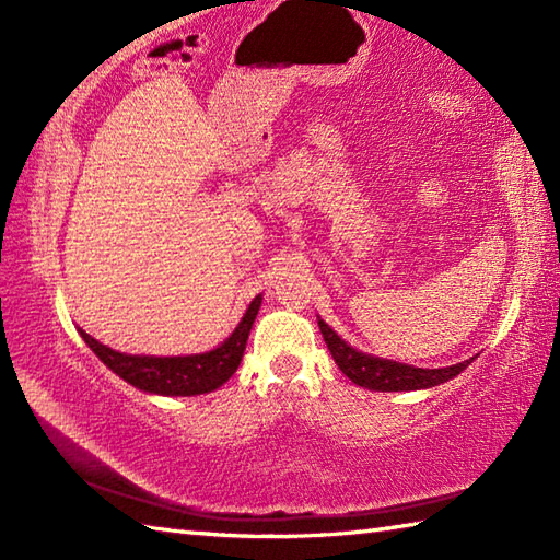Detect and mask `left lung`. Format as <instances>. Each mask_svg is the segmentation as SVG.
<instances>
[{"mask_svg":"<svg viewBox=\"0 0 560 560\" xmlns=\"http://www.w3.org/2000/svg\"><path fill=\"white\" fill-rule=\"evenodd\" d=\"M317 325H319V331H323L331 359H335L339 365V371L347 375L351 383L361 385L365 389L409 392V389L435 387V385L447 383V380L459 375L464 368L471 363V359H469V361H462L457 365H447V368H413L407 363L377 359V355H368V353H361L353 347H349V343L343 341L337 331L325 323V319L317 317Z\"/></svg>","mask_w":560,"mask_h":560,"instance_id":"8db88e82","label":"left lung"}]
</instances>
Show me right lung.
<instances>
[{
	"label": "right lung",
	"instance_id": "obj_1",
	"mask_svg": "<svg viewBox=\"0 0 560 560\" xmlns=\"http://www.w3.org/2000/svg\"><path fill=\"white\" fill-rule=\"evenodd\" d=\"M259 305L261 293L247 305L243 319L221 347L195 355H129L105 347L83 329H79V335L89 343V349L125 383L135 385L141 392H151V395L192 397L219 389L237 371Z\"/></svg>",
	"mask_w": 560,
	"mask_h": 560
}]
</instances>
